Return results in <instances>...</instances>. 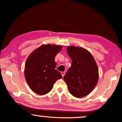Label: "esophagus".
<instances>
[{
    "label": "esophagus",
    "instance_id": "34e87169",
    "mask_svg": "<svg viewBox=\"0 0 122 122\" xmlns=\"http://www.w3.org/2000/svg\"><path fill=\"white\" fill-rule=\"evenodd\" d=\"M61 74L62 76V77H63V76H65V71H61Z\"/></svg>",
    "mask_w": 122,
    "mask_h": 122
}]
</instances>
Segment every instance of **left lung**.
<instances>
[{"label": "left lung", "mask_w": 122, "mask_h": 122, "mask_svg": "<svg viewBox=\"0 0 122 122\" xmlns=\"http://www.w3.org/2000/svg\"><path fill=\"white\" fill-rule=\"evenodd\" d=\"M67 51L72 63L63 79L72 95L77 98L86 96L98 82L97 66L93 56L86 49L68 46Z\"/></svg>", "instance_id": "obj_1"}]
</instances>
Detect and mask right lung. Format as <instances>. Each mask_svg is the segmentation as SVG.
<instances>
[{
    "label": "right lung",
    "mask_w": 122,
    "mask_h": 122,
    "mask_svg": "<svg viewBox=\"0 0 122 122\" xmlns=\"http://www.w3.org/2000/svg\"><path fill=\"white\" fill-rule=\"evenodd\" d=\"M60 45H43L29 55L25 66V77L33 92L41 95L48 93L53 84L62 78L55 69V56L61 51Z\"/></svg>",
    "instance_id": "add662e5"
}]
</instances>
